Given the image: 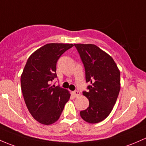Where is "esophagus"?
<instances>
[{
  "label": "esophagus",
  "instance_id": "1",
  "mask_svg": "<svg viewBox=\"0 0 146 146\" xmlns=\"http://www.w3.org/2000/svg\"><path fill=\"white\" fill-rule=\"evenodd\" d=\"M72 94V95L74 96V97H77V96H79V95H80V92H79V91H77V90H76V91H73Z\"/></svg>",
  "mask_w": 146,
  "mask_h": 146
}]
</instances>
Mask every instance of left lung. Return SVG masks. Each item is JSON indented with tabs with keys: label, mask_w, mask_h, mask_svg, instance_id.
I'll return each instance as SVG.
<instances>
[{
	"label": "left lung",
	"mask_w": 146,
	"mask_h": 146,
	"mask_svg": "<svg viewBox=\"0 0 146 146\" xmlns=\"http://www.w3.org/2000/svg\"><path fill=\"white\" fill-rule=\"evenodd\" d=\"M85 69L86 82L90 84L83 91L89 106L80 112L84 121L96 124L112 111L120 90V72L111 56L94 44H74Z\"/></svg>",
	"instance_id": "8db88e82"
}]
</instances>
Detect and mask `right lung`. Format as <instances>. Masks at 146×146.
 <instances>
[{"label": "right lung", "instance_id": "right-lung-1", "mask_svg": "<svg viewBox=\"0 0 146 146\" xmlns=\"http://www.w3.org/2000/svg\"><path fill=\"white\" fill-rule=\"evenodd\" d=\"M74 46L48 43L28 58L21 76L25 103L32 117L40 124H53L60 117L70 94L60 86L51 85L57 78L56 64L60 57Z\"/></svg>", "mask_w": 146, "mask_h": 146}]
</instances>
